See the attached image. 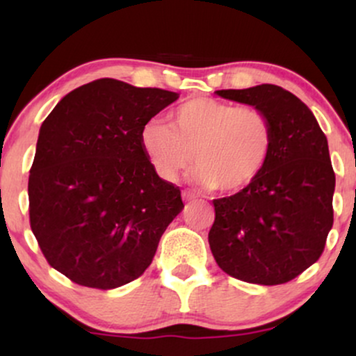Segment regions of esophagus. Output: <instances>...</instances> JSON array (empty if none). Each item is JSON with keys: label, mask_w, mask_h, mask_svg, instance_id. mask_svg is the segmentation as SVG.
Segmentation results:
<instances>
[{"label": "esophagus", "mask_w": 356, "mask_h": 356, "mask_svg": "<svg viewBox=\"0 0 356 356\" xmlns=\"http://www.w3.org/2000/svg\"><path fill=\"white\" fill-rule=\"evenodd\" d=\"M182 199L186 202H192V201H195V195L192 194V192H189V191H184L182 192Z\"/></svg>", "instance_id": "obj_1"}]
</instances>
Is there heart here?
<instances>
[{
	"label": "heart",
	"instance_id": "1",
	"mask_svg": "<svg viewBox=\"0 0 356 356\" xmlns=\"http://www.w3.org/2000/svg\"><path fill=\"white\" fill-rule=\"evenodd\" d=\"M140 147L164 181H179L194 161L201 186L234 194L266 169L275 150V125L252 105L195 97L169 113V124L150 120L140 132Z\"/></svg>",
	"mask_w": 356,
	"mask_h": 356
}]
</instances>
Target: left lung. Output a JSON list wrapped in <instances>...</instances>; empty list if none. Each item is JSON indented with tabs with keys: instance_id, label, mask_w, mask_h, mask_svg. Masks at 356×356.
<instances>
[{
	"instance_id": "1",
	"label": "left lung",
	"mask_w": 356,
	"mask_h": 356,
	"mask_svg": "<svg viewBox=\"0 0 356 356\" xmlns=\"http://www.w3.org/2000/svg\"><path fill=\"white\" fill-rule=\"evenodd\" d=\"M216 93L264 110L275 125V150L251 186L212 201V256L236 280L288 283L320 259L333 226L328 140L312 110L277 85Z\"/></svg>"
}]
</instances>
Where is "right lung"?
Segmentation results:
<instances>
[{
  "instance_id": "right-lung-1",
  "label": "right lung",
  "mask_w": 356,
  "mask_h": 356,
  "mask_svg": "<svg viewBox=\"0 0 356 356\" xmlns=\"http://www.w3.org/2000/svg\"><path fill=\"white\" fill-rule=\"evenodd\" d=\"M177 99L100 79L44 118L28 179L30 226L48 264L73 283L113 289L137 280L184 209L181 189L140 147L147 122Z\"/></svg>"
}]
</instances>
